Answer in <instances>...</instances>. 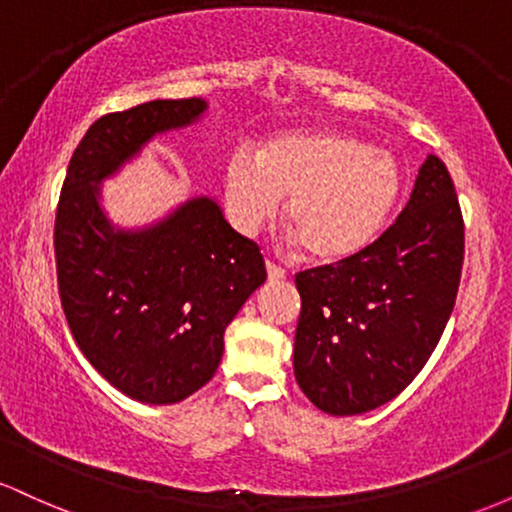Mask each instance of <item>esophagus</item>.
I'll list each match as a JSON object with an SVG mask.
<instances>
[{"label":"esophagus","mask_w":512,"mask_h":512,"mask_svg":"<svg viewBox=\"0 0 512 512\" xmlns=\"http://www.w3.org/2000/svg\"><path fill=\"white\" fill-rule=\"evenodd\" d=\"M267 276L272 281H281V279H286V272L279 267V264H274V262L267 260Z\"/></svg>","instance_id":"obj_1"}]
</instances>
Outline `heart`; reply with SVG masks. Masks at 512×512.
I'll list each match as a JSON object with an SVG mask.
<instances>
[{"label": "heart", "instance_id": "heart-1", "mask_svg": "<svg viewBox=\"0 0 512 512\" xmlns=\"http://www.w3.org/2000/svg\"><path fill=\"white\" fill-rule=\"evenodd\" d=\"M402 195V170L387 151L337 129H293L257 151L231 154L223 202L233 226L255 233L272 221L281 199L286 223L320 262L366 250Z\"/></svg>", "mask_w": 512, "mask_h": 512}]
</instances>
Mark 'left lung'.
Returning a JSON list of instances; mask_svg holds the SVG:
<instances>
[{
    "label": "left lung",
    "mask_w": 512,
    "mask_h": 512,
    "mask_svg": "<svg viewBox=\"0 0 512 512\" xmlns=\"http://www.w3.org/2000/svg\"><path fill=\"white\" fill-rule=\"evenodd\" d=\"M462 260L455 182L438 156H428L407 207L373 245L296 274L293 370L305 397L332 416L397 397L443 337Z\"/></svg>",
    "instance_id": "left-lung-1"
}]
</instances>
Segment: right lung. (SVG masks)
<instances>
[{"mask_svg":"<svg viewBox=\"0 0 512 512\" xmlns=\"http://www.w3.org/2000/svg\"><path fill=\"white\" fill-rule=\"evenodd\" d=\"M202 98L149 101L98 117L69 161L55 214L57 289L91 366L127 397L173 404L214 378L223 332L267 279L255 240L209 197L144 231H115L98 182L154 134L185 127Z\"/></svg>","mask_w":512,"mask_h":512,"instance_id":"right-lung-1","label":"right lung"}]
</instances>
